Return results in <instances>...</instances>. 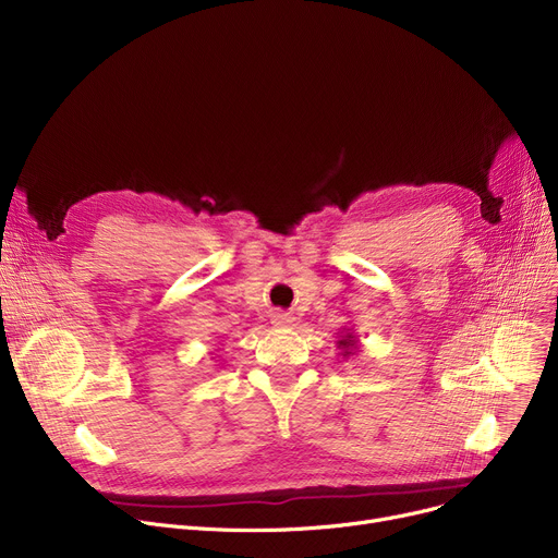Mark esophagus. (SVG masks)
I'll use <instances>...</instances> for the list:
<instances>
[{"label": "esophagus", "mask_w": 558, "mask_h": 558, "mask_svg": "<svg viewBox=\"0 0 558 558\" xmlns=\"http://www.w3.org/2000/svg\"><path fill=\"white\" fill-rule=\"evenodd\" d=\"M271 324L278 326V328H287V326L294 324V316H291L284 310H276V312H271Z\"/></svg>", "instance_id": "esophagus-1"}]
</instances>
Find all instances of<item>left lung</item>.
Returning a JSON list of instances; mask_svg holds the SVG:
<instances>
[{
  "mask_svg": "<svg viewBox=\"0 0 558 558\" xmlns=\"http://www.w3.org/2000/svg\"><path fill=\"white\" fill-rule=\"evenodd\" d=\"M337 348L341 350L339 355H343V357H350V355L360 353V341L355 339L353 330H345V328H343V335L339 337V341H337Z\"/></svg>",
  "mask_w": 558,
  "mask_h": 558,
  "instance_id": "1",
  "label": "left lung"
}]
</instances>
